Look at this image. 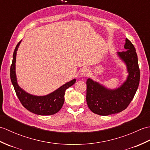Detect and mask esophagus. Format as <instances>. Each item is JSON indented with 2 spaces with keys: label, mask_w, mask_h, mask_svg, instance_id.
I'll list each match as a JSON object with an SVG mask.
<instances>
[{
  "label": "esophagus",
  "mask_w": 150,
  "mask_h": 150,
  "mask_svg": "<svg viewBox=\"0 0 150 150\" xmlns=\"http://www.w3.org/2000/svg\"><path fill=\"white\" fill-rule=\"evenodd\" d=\"M88 69L87 68H82L81 70V75L82 76H83V77H84V76H87L88 75Z\"/></svg>",
  "instance_id": "1"
}]
</instances>
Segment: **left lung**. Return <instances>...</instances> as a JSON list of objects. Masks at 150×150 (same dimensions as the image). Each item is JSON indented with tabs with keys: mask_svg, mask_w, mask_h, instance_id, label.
I'll use <instances>...</instances> for the list:
<instances>
[{
	"mask_svg": "<svg viewBox=\"0 0 150 150\" xmlns=\"http://www.w3.org/2000/svg\"><path fill=\"white\" fill-rule=\"evenodd\" d=\"M124 48L117 52L119 58L125 63L128 75L122 85L116 89H109L88 79L86 81V102L90 110L99 115L106 116L121 112L128 106L134 97L140 81V69L136 50L133 44L126 39Z\"/></svg>",
	"mask_w": 150,
	"mask_h": 150,
	"instance_id": "1",
	"label": "left lung"
}]
</instances>
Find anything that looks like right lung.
<instances>
[{
	"mask_svg": "<svg viewBox=\"0 0 150 150\" xmlns=\"http://www.w3.org/2000/svg\"><path fill=\"white\" fill-rule=\"evenodd\" d=\"M21 42V40L17 44L15 49L10 68L11 81L17 96L19 100L21 101L22 106L31 112L40 115H50L55 114L61 109L64 103V95L66 89L74 84L76 82V79H73L62 85L55 91L44 96H37V95L27 93L19 86L17 83V77H16V55H17V51Z\"/></svg>",
	"mask_w": 150,
	"mask_h": 150,
	"instance_id": "add662e5",
	"label": "right lung"
}]
</instances>
